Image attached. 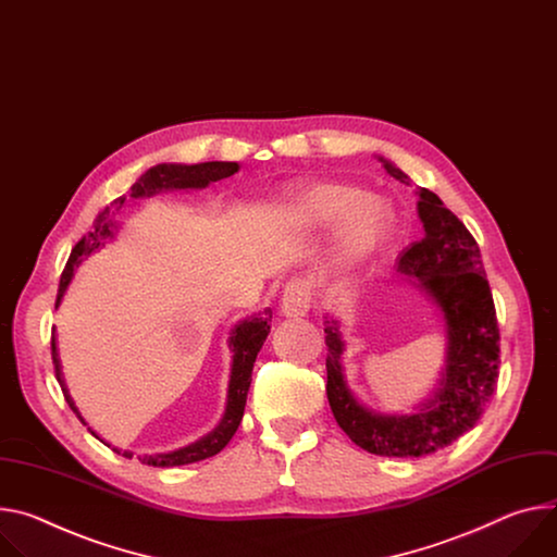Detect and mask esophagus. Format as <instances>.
Returning a JSON list of instances; mask_svg holds the SVG:
<instances>
[{
    "mask_svg": "<svg viewBox=\"0 0 557 557\" xmlns=\"http://www.w3.org/2000/svg\"><path fill=\"white\" fill-rule=\"evenodd\" d=\"M311 284L309 280L301 277H293L286 286H284V295H282V315L284 318H305L311 309Z\"/></svg>",
    "mask_w": 557,
    "mask_h": 557,
    "instance_id": "1",
    "label": "esophagus"
}]
</instances>
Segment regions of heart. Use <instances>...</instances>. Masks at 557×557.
I'll use <instances>...</instances> for the list:
<instances>
[{"label": "heart", "instance_id": "b5f03b06", "mask_svg": "<svg viewBox=\"0 0 557 557\" xmlns=\"http://www.w3.org/2000/svg\"><path fill=\"white\" fill-rule=\"evenodd\" d=\"M293 215L305 228L337 226L335 267L350 273L364 264L391 237L395 213L384 197L342 182H315L293 199Z\"/></svg>", "mask_w": 557, "mask_h": 557}]
</instances>
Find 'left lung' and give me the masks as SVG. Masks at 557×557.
<instances>
[{
	"mask_svg": "<svg viewBox=\"0 0 557 557\" xmlns=\"http://www.w3.org/2000/svg\"><path fill=\"white\" fill-rule=\"evenodd\" d=\"M401 184L409 175L380 158ZM418 215L424 237L399 256L397 271L424 290L442 315L446 362L437 388L411 416H384L367 409L346 384L342 356L346 342L339 322L326 318V395L339 429L369 453L386 458H422L475 426L497 384L499 329L484 275L480 246L429 188H418Z\"/></svg>",
	"mask_w": 557,
	"mask_h": 557,
	"instance_id": "left-lung-1",
	"label": "left lung"
}]
</instances>
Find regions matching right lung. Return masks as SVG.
Here are the masks:
<instances>
[{"label": "right lung", "instance_id": "obj_1", "mask_svg": "<svg viewBox=\"0 0 557 557\" xmlns=\"http://www.w3.org/2000/svg\"><path fill=\"white\" fill-rule=\"evenodd\" d=\"M239 171V164L237 162H201V164H158L153 169H148L133 186H131V197L133 199H141V197H150L156 193H162V190H188V188H207L211 182H220L224 177H231ZM126 197H117L111 209L107 207L104 213H99L95 224H92V231L82 237L75 248L71 250V258L66 262V269L62 273V280H60V293H58V301H55V309L60 307V301L73 280V271L90 256V252L102 248L109 239H113V233H115V218H117V211L124 207ZM271 309H264L256 315H250L242 322L235 324V329L231 331V337H228V348L233 352V362H231V380H228V393H226V409H224V416L220 420V424L207 433L205 437H199L197 442L188 444V446H182L177 450H171V453H156V455H144L141 465H148V467H182V465H193V462H199V460H207V458H213V455H218L228 442L231 437L235 435L239 422H242V416H244V407H246V395H248V386H250V373H252V364H256V358L258 352L271 331ZM50 346H53V364H55V375H58V382L64 391V397L69 401V407L73 409V413L86 424V420L82 418L79 409L75 407V401L66 388V382H64V375H62V364H60V348H58V337H55V331H53V339H50ZM95 437L97 433L92 429H88ZM104 442V440H102ZM111 446V444H109ZM115 453H122L124 458H133L131 450H120V448H113Z\"/></svg>", "mask_w": 557, "mask_h": 557}]
</instances>
